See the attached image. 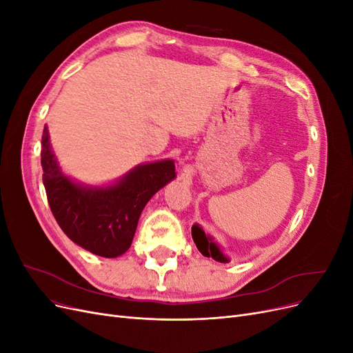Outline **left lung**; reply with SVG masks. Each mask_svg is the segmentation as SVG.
<instances>
[{"instance_id":"1","label":"left lung","mask_w":353,"mask_h":353,"mask_svg":"<svg viewBox=\"0 0 353 353\" xmlns=\"http://www.w3.org/2000/svg\"><path fill=\"white\" fill-rule=\"evenodd\" d=\"M191 236H193V240L197 245V249L203 256H206V258H213L215 261L222 262V263L230 262V259L219 249V245L212 240V237L206 236V232L203 231L201 227H199L197 223L191 227Z\"/></svg>"}]
</instances>
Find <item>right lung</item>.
<instances>
[{"label": "right lung", "mask_w": 353, "mask_h": 353, "mask_svg": "<svg viewBox=\"0 0 353 353\" xmlns=\"http://www.w3.org/2000/svg\"><path fill=\"white\" fill-rule=\"evenodd\" d=\"M41 144L42 183L52 215L73 243L103 258H117L131 248L144 206L175 178L174 160H159L135 166L112 185H82L61 172L47 126Z\"/></svg>", "instance_id": "1"}]
</instances>
